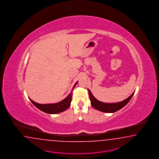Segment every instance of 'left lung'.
I'll return each instance as SVG.
<instances>
[{
    "instance_id": "left-lung-1",
    "label": "left lung",
    "mask_w": 159,
    "mask_h": 159,
    "mask_svg": "<svg viewBox=\"0 0 159 159\" xmlns=\"http://www.w3.org/2000/svg\"><path fill=\"white\" fill-rule=\"evenodd\" d=\"M89 99L91 100V106L96 109L102 112L107 113H113L123 108L124 106L129 102L132 97L134 95V92L129 97L121 102H113V103H106L99 101L93 96L91 91L88 89Z\"/></svg>"
}]
</instances>
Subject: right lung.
I'll list each match as a JSON object with an SVG mask.
<instances>
[{"instance_id": "obj_1", "label": "right lung", "mask_w": 159, "mask_h": 159, "mask_svg": "<svg viewBox=\"0 0 159 159\" xmlns=\"http://www.w3.org/2000/svg\"><path fill=\"white\" fill-rule=\"evenodd\" d=\"M77 81L71 90L70 93L68 95L66 98L60 102L55 104H41L34 102L30 98H29L30 101L33 103V104L37 107L39 110H41L43 112L49 114H57V113L62 112L71 106V100H72V92L74 89L76 85L77 84Z\"/></svg>"}]
</instances>
